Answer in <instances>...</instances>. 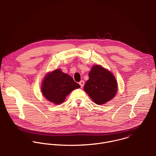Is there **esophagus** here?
Listing matches in <instances>:
<instances>
[{"mask_svg": "<svg viewBox=\"0 0 156 156\" xmlns=\"http://www.w3.org/2000/svg\"><path fill=\"white\" fill-rule=\"evenodd\" d=\"M79 84H80V85L81 86V88H83V86H84V81L81 80V81L79 83Z\"/></svg>", "mask_w": 156, "mask_h": 156, "instance_id": "esophagus-1", "label": "esophagus"}]
</instances>
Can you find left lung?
Instances as JSON below:
<instances>
[{"instance_id": "1", "label": "left lung", "mask_w": 156, "mask_h": 156, "mask_svg": "<svg viewBox=\"0 0 156 156\" xmlns=\"http://www.w3.org/2000/svg\"><path fill=\"white\" fill-rule=\"evenodd\" d=\"M89 78L84 86V90L95 103L104 105L115 96L118 84L109 70L100 65L93 66Z\"/></svg>"}]
</instances>
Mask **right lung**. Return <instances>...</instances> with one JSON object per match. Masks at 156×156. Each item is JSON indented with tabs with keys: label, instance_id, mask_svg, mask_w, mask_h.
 <instances>
[{
	"label": "right lung",
	"instance_id": "add662e5",
	"mask_svg": "<svg viewBox=\"0 0 156 156\" xmlns=\"http://www.w3.org/2000/svg\"><path fill=\"white\" fill-rule=\"evenodd\" d=\"M80 87L70 75L58 69L45 75L42 82L41 91L47 100L59 105L65 101L72 90Z\"/></svg>",
	"mask_w": 156,
	"mask_h": 156
}]
</instances>
